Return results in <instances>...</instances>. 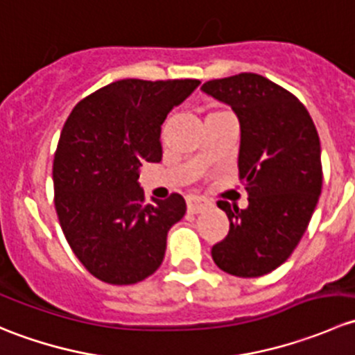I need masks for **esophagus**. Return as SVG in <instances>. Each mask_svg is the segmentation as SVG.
Returning a JSON list of instances; mask_svg holds the SVG:
<instances>
[{
    "mask_svg": "<svg viewBox=\"0 0 355 355\" xmlns=\"http://www.w3.org/2000/svg\"><path fill=\"white\" fill-rule=\"evenodd\" d=\"M211 202L207 199L200 198V196H189L187 198V207L191 213H200V211L207 209Z\"/></svg>",
    "mask_w": 355,
    "mask_h": 355,
    "instance_id": "esophagus-1",
    "label": "esophagus"
}]
</instances>
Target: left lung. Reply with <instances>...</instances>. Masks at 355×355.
Returning a JSON list of instances; mask_svg holds the SVG:
<instances>
[{
    "mask_svg": "<svg viewBox=\"0 0 355 355\" xmlns=\"http://www.w3.org/2000/svg\"><path fill=\"white\" fill-rule=\"evenodd\" d=\"M202 91L239 116V171L249 194L245 209L216 202L230 230L211 256L225 273L263 277L288 259L313 216L323 185L320 135L306 106L263 75L214 78Z\"/></svg>",
    "mask_w": 355,
    "mask_h": 355,
    "instance_id": "8db88e82",
    "label": "left lung"
}]
</instances>
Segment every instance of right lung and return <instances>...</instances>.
<instances>
[{
    "label": "right lung",
    "mask_w": 355,
    "mask_h": 355,
    "mask_svg": "<svg viewBox=\"0 0 355 355\" xmlns=\"http://www.w3.org/2000/svg\"><path fill=\"white\" fill-rule=\"evenodd\" d=\"M199 84L123 78L68 114L53 161L56 214L77 259L105 284H137L163 263L187 207L177 192L146 202L139 168L161 161V125Z\"/></svg>",
    "instance_id": "right-lung-1"
}]
</instances>
